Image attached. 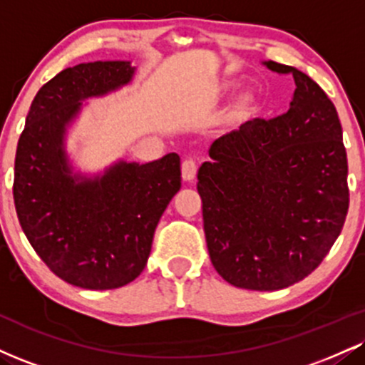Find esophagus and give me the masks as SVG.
I'll return each mask as SVG.
<instances>
[{
  "mask_svg": "<svg viewBox=\"0 0 365 365\" xmlns=\"http://www.w3.org/2000/svg\"><path fill=\"white\" fill-rule=\"evenodd\" d=\"M197 175V163L194 160H185L182 163V177L185 182H194Z\"/></svg>",
  "mask_w": 365,
  "mask_h": 365,
  "instance_id": "esophagus-1",
  "label": "esophagus"
}]
</instances>
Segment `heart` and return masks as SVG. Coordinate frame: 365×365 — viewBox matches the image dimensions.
Wrapping results in <instances>:
<instances>
[{
    "mask_svg": "<svg viewBox=\"0 0 365 365\" xmlns=\"http://www.w3.org/2000/svg\"><path fill=\"white\" fill-rule=\"evenodd\" d=\"M236 88V81L232 80H222L219 85L216 86V95L217 96H225L227 93H231L232 90ZM262 108V102H260V95L257 93L255 90H245L232 100L230 110L226 113V120L230 125L240 127L252 122L255 117L260 113Z\"/></svg>",
    "mask_w": 365,
    "mask_h": 365,
    "instance_id": "b5f03b06",
    "label": "heart"
}]
</instances>
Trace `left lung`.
<instances>
[{"mask_svg":"<svg viewBox=\"0 0 365 365\" xmlns=\"http://www.w3.org/2000/svg\"><path fill=\"white\" fill-rule=\"evenodd\" d=\"M262 64L294 78L289 110L214 140L197 190L217 274L235 287L279 291L308 277L341 232L349 166L336 108L318 83Z\"/></svg>","mask_w":365,"mask_h":365,"instance_id":"8db88e82","label":"left lung"}]
</instances>
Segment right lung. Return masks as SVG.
<instances>
[{
    "instance_id": "1",
    "label": "right lung",
    "mask_w": 365,
    "mask_h": 365,
    "mask_svg": "<svg viewBox=\"0 0 365 365\" xmlns=\"http://www.w3.org/2000/svg\"><path fill=\"white\" fill-rule=\"evenodd\" d=\"M130 61L64 69L35 95L19 139L13 199L25 236L59 279L107 291L146 267L166 205L182 187L180 156L149 163L118 160L98 173L71 163L66 139L86 100L133 81Z\"/></svg>"
}]
</instances>
